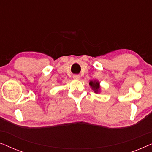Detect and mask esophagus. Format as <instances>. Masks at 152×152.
Here are the masks:
<instances>
[{"mask_svg": "<svg viewBox=\"0 0 152 152\" xmlns=\"http://www.w3.org/2000/svg\"><path fill=\"white\" fill-rule=\"evenodd\" d=\"M73 78L75 79V80H79V79H80V76L79 75H74L73 76Z\"/></svg>", "mask_w": 152, "mask_h": 152, "instance_id": "esophagus-1", "label": "esophagus"}]
</instances>
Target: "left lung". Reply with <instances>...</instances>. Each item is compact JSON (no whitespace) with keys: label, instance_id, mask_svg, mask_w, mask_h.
<instances>
[{"label":"left lung","instance_id":"8db88e82","mask_svg":"<svg viewBox=\"0 0 152 152\" xmlns=\"http://www.w3.org/2000/svg\"><path fill=\"white\" fill-rule=\"evenodd\" d=\"M89 85H90L93 90L95 91V93H97L99 92V91H100V86H99V82L98 81H91V82H89Z\"/></svg>","mask_w":152,"mask_h":152}]
</instances>
